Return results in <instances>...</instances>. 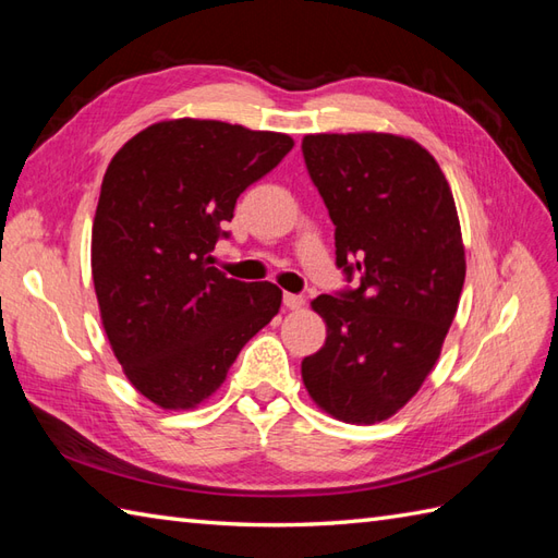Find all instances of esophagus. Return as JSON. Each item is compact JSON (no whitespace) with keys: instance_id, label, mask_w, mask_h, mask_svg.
<instances>
[{"instance_id":"34e87169","label":"esophagus","mask_w":558,"mask_h":558,"mask_svg":"<svg viewBox=\"0 0 558 558\" xmlns=\"http://www.w3.org/2000/svg\"><path fill=\"white\" fill-rule=\"evenodd\" d=\"M282 304H286L288 310L298 312V310H302V306L306 304V300L302 298V294H292V292H286V298H282Z\"/></svg>"}]
</instances>
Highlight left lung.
<instances>
[{
  "mask_svg": "<svg viewBox=\"0 0 558 558\" xmlns=\"http://www.w3.org/2000/svg\"><path fill=\"white\" fill-rule=\"evenodd\" d=\"M302 153L336 225V264L357 290L318 294L326 342L302 381L330 417L376 424L417 393L453 324L465 244L446 174L414 138L306 134Z\"/></svg>",
  "mask_w": 558,
  "mask_h": 558,
  "instance_id": "left-lung-1",
  "label": "left lung"
}]
</instances>
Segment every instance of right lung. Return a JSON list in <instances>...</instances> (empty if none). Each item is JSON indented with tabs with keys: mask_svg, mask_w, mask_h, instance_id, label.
I'll list each match as a JSON object with an SVG mask.
<instances>
[{
	"mask_svg": "<svg viewBox=\"0 0 558 558\" xmlns=\"http://www.w3.org/2000/svg\"><path fill=\"white\" fill-rule=\"evenodd\" d=\"M280 132L162 120L114 153L93 218L90 272L117 362L162 410H194L282 302L272 282L210 266L220 225L248 184L292 150Z\"/></svg>",
	"mask_w": 558,
	"mask_h": 558,
	"instance_id": "obj_1",
	"label": "right lung"
}]
</instances>
